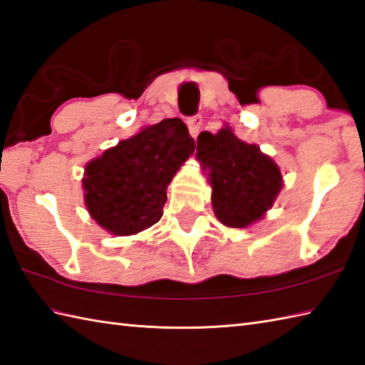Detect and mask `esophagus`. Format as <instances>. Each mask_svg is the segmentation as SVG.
<instances>
[{"label": "esophagus", "mask_w": 365, "mask_h": 365, "mask_svg": "<svg viewBox=\"0 0 365 365\" xmlns=\"http://www.w3.org/2000/svg\"><path fill=\"white\" fill-rule=\"evenodd\" d=\"M201 125H203V117H201V115H193L187 120V126H189V131H190L192 137L198 135Z\"/></svg>", "instance_id": "obj_1"}]
</instances>
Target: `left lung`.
I'll list each match as a JSON object with an SVG mask.
<instances>
[{
    "instance_id": "1",
    "label": "left lung",
    "mask_w": 365,
    "mask_h": 365,
    "mask_svg": "<svg viewBox=\"0 0 365 365\" xmlns=\"http://www.w3.org/2000/svg\"><path fill=\"white\" fill-rule=\"evenodd\" d=\"M195 156L209 172L214 212L231 228L261 220L282 187L279 167L272 158L257 145L237 139L230 126L217 134L201 133Z\"/></svg>"
}]
</instances>
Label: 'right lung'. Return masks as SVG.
<instances>
[{"label": "right lung", "instance_id": "1", "mask_svg": "<svg viewBox=\"0 0 365 365\" xmlns=\"http://www.w3.org/2000/svg\"><path fill=\"white\" fill-rule=\"evenodd\" d=\"M193 148L184 121L165 118L88 162L83 187L93 220L114 236H131L158 223L167 185Z\"/></svg>", "mask_w": 365, "mask_h": 365}]
</instances>
